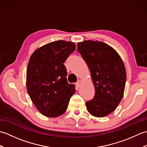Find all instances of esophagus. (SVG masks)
<instances>
[{"label": "esophagus", "mask_w": 147, "mask_h": 147, "mask_svg": "<svg viewBox=\"0 0 147 147\" xmlns=\"http://www.w3.org/2000/svg\"><path fill=\"white\" fill-rule=\"evenodd\" d=\"M81 84H82V81L81 80H78L76 83V85L78 87H80L81 86Z\"/></svg>", "instance_id": "1"}]
</instances>
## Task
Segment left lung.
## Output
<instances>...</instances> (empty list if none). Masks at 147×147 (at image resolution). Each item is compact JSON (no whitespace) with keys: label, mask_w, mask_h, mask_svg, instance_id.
<instances>
[{"label":"left lung","mask_w":147,"mask_h":147,"mask_svg":"<svg viewBox=\"0 0 147 147\" xmlns=\"http://www.w3.org/2000/svg\"><path fill=\"white\" fill-rule=\"evenodd\" d=\"M95 87L94 98L86 102L89 113L104 117L115 111L124 95L126 72L120 55L107 43L85 40L78 43Z\"/></svg>","instance_id":"8db88e82"}]
</instances>
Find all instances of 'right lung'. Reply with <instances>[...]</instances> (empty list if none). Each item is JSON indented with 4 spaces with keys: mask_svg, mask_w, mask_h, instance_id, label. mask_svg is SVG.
<instances>
[{
    "mask_svg": "<svg viewBox=\"0 0 147 147\" xmlns=\"http://www.w3.org/2000/svg\"><path fill=\"white\" fill-rule=\"evenodd\" d=\"M76 49L73 42L59 40L35 50L26 71V88L42 115L57 117L66 111L75 85L68 84L64 62Z\"/></svg>",
    "mask_w": 147,
    "mask_h": 147,
    "instance_id": "obj_1",
    "label": "right lung"
}]
</instances>
